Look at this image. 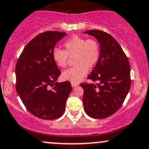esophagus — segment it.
I'll list each match as a JSON object with an SVG mask.
<instances>
[{
  "instance_id": "1",
  "label": "esophagus",
  "mask_w": 149,
  "mask_h": 149,
  "mask_svg": "<svg viewBox=\"0 0 149 149\" xmlns=\"http://www.w3.org/2000/svg\"><path fill=\"white\" fill-rule=\"evenodd\" d=\"M78 83H71V86L73 87V88H75V87L78 86Z\"/></svg>"
}]
</instances>
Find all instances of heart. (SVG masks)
Wrapping results in <instances>:
<instances>
[{"mask_svg":"<svg viewBox=\"0 0 149 149\" xmlns=\"http://www.w3.org/2000/svg\"><path fill=\"white\" fill-rule=\"evenodd\" d=\"M64 49L54 48L52 58L55 64L61 68L67 66L69 57H74L72 68L62 73L61 77L71 83H78L86 76L88 69H92L98 62L101 49L95 39H86L80 36H73L64 42Z\"/></svg>","mask_w":149,"mask_h":149,"instance_id":"obj_1","label":"heart"}]
</instances>
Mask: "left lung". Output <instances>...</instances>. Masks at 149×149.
I'll list each match as a JSON object with an SVG mask.
<instances>
[{
    "label": "left lung",
    "mask_w": 149,
    "mask_h": 149,
    "mask_svg": "<svg viewBox=\"0 0 149 149\" xmlns=\"http://www.w3.org/2000/svg\"><path fill=\"white\" fill-rule=\"evenodd\" d=\"M98 40L101 54L88 78L97 83H81L84 90L85 112L91 118L102 119L122 107L131 85L130 65L122 47L112 36L100 30L85 31Z\"/></svg>",
    "instance_id": "left-lung-1"
}]
</instances>
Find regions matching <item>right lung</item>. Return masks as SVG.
I'll list each match as a JSON object with an SVG mask.
<instances>
[{
	"mask_svg": "<svg viewBox=\"0 0 149 149\" xmlns=\"http://www.w3.org/2000/svg\"><path fill=\"white\" fill-rule=\"evenodd\" d=\"M66 35L52 31L38 34L26 45L17 61L16 91L27 110L39 118L61 117L72 90L69 81L57 82L61 71L52 58L56 43Z\"/></svg>",
	"mask_w": 149,
	"mask_h": 149,
	"instance_id": "obj_1",
	"label": "right lung"
}]
</instances>
